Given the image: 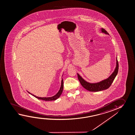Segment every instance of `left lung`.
<instances>
[{
  "instance_id": "8db88e82",
  "label": "left lung",
  "mask_w": 135,
  "mask_h": 135,
  "mask_svg": "<svg viewBox=\"0 0 135 135\" xmlns=\"http://www.w3.org/2000/svg\"><path fill=\"white\" fill-rule=\"evenodd\" d=\"M101 31L102 32L106 34L109 35L108 33L103 28L101 29ZM118 69L119 64L117 59H116V66L115 69L113 74L107 79L104 80L98 83L90 84L85 81L84 79L82 78V77H81V76L78 74H77L78 79L81 84V85L86 90H89L90 91H99L107 89L112 84L113 82L114 79H115L116 75L118 74Z\"/></svg>"
}]
</instances>
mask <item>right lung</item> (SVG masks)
Returning a JSON list of instances; mask_svg holds the SVG:
<instances>
[{
	"label": "right lung",
	"instance_id": "add662e5",
	"mask_svg": "<svg viewBox=\"0 0 135 135\" xmlns=\"http://www.w3.org/2000/svg\"><path fill=\"white\" fill-rule=\"evenodd\" d=\"M63 80L62 79L61 81V87H60V89L59 90V91H58V93L56 94L55 95H54V96L51 97H48V98H41V97H36L33 94H31L29 92L28 93H30L31 95H32V96H34L36 97L37 99H41V100H43L45 101H52L55 100L56 99H58L60 97L61 94L62 93V91H63Z\"/></svg>",
	"mask_w": 135,
	"mask_h": 135
}]
</instances>
